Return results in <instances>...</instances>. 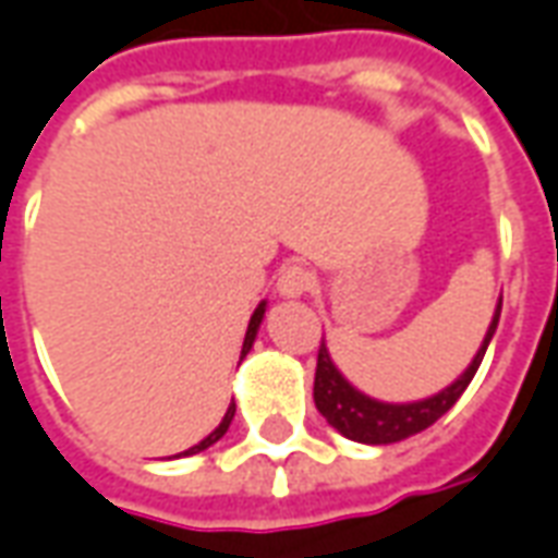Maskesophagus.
<instances>
[{
    "instance_id": "obj_1",
    "label": "esophagus",
    "mask_w": 558,
    "mask_h": 558,
    "mask_svg": "<svg viewBox=\"0 0 558 558\" xmlns=\"http://www.w3.org/2000/svg\"><path fill=\"white\" fill-rule=\"evenodd\" d=\"M312 288V272L306 270V267H300V264H294V267H286V270L279 272V282H276V291H279V298H303L306 291Z\"/></svg>"
}]
</instances>
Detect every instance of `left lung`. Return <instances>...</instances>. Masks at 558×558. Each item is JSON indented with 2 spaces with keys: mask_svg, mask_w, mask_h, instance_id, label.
<instances>
[{
  "mask_svg": "<svg viewBox=\"0 0 558 558\" xmlns=\"http://www.w3.org/2000/svg\"><path fill=\"white\" fill-rule=\"evenodd\" d=\"M501 315V298L493 312V322L487 327V336L481 342V349L472 357V363L462 369L457 381H450L445 390H438L433 397L417 399V402H381L361 393L357 387L351 385L345 375L336 369L330 351L324 345L318 349V366H315V409L324 414V421L339 429L342 436L351 441H361V445H393L402 438L417 436L424 433L426 426H433L445 412L453 409V402L462 397V390L472 385L477 366L487 354V345L496 327H499Z\"/></svg>",
  "mask_w": 558,
  "mask_h": 558,
  "instance_id": "left-lung-1",
  "label": "left lung"
}]
</instances>
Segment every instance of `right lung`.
<instances>
[{
	"mask_svg": "<svg viewBox=\"0 0 558 558\" xmlns=\"http://www.w3.org/2000/svg\"><path fill=\"white\" fill-rule=\"evenodd\" d=\"M264 312H267V300H260L258 310L252 312V318H248L246 339H243V351H240V361H243L248 351H252V345H255V336H258V327H260V322H264ZM234 412H236V402H234V399H231V405H228V412H225L222 424L216 426V429H213V433H209L207 438H201L195 448L183 450V453H177V457H192V453H201V450H207L209 445H216V441H219V438H222L225 433H228V426H231V421H234Z\"/></svg>",
	"mask_w": 558,
	"mask_h": 558,
	"instance_id": "right-lung-1",
	"label": "right lung"
}]
</instances>
